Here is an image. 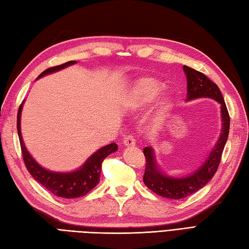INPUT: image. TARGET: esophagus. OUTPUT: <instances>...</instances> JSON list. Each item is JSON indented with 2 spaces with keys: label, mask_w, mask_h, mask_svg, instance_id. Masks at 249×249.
<instances>
[{
  "label": "esophagus",
  "mask_w": 249,
  "mask_h": 249,
  "mask_svg": "<svg viewBox=\"0 0 249 249\" xmlns=\"http://www.w3.org/2000/svg\"><path fill=\"white\" fill-rule=\"evenodd\" d=\"M124 145L126 147H131V146H135V139L133 135H126L124 141Z\"/></svg>",
  "instance_id": "1"
}]
</instances>
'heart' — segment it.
<instances>
[{
    "label": "heart",
    "mask_w": 249,
    "mask_h": 249,
    "mask_svg": "<svg viewBox=\"0 0 249 249\" xmlns=\"http://www.w3.org/2000/svg\"><path fill=\"white\" fill-rule=\"evenodd\" d=\"M161 89L162 86L157 80L153 78H141L129 91L125 102L131 107H138V106L149 104L157 98ZM170 107L171 104L167 101L161 104L158 110H157L155 117L156 124H160L162 117L165 115V113H167Z\"/></svg>",
    "instance_id": "obj_1"
}]
</instances>
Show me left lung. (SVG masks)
<instances>
[{"label":"left lung","instance_id":"obj_1","mask_svg":"<svg viewBox=\"0 0 249 249\" xmlns=\"http://www.w3.org/2000/svg\"><path fill=\"white\" fill-rule=\"evenodd\" d=\"M182 70L187 77V101L199 98H211L215 100L220 104L222 126L219 139L205 161L196 170L181 176L165 174L157 164L154 149L151 147L144 148L143 153L146 158V167L143 177L144 184L158 196L174 200L184 199L195 194L213 178L220 163L221 155L230 129V116L218 86L199 71L187 65H184Z\"/></svg>","mask_w":249,"mask_h":249}]
</instances>
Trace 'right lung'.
I'll use <instances>...</instances> for the list:
<instances>
[{
  "label": "right lung",
  "mask_w": 249,
  "mask_h": 249,
  "mask_svg": "<svg viewBox=\"0 0 249 249\" xmlns=\"http://www.w3.org/2000/svg\"><path fill=\"white\" fill-rule=\"evenodd\" d=\"M76 63V61H69L67 63H63L58 67H53L40 74L37 79L43 77L45 75L50 73L57 72V71L62 70ZM23 103L19 106L18 115H17V130L18 136L20 141V146H21L22 157L25 167L29 171V173L32 175L33 178L39 182L40 185L45 187L48 191L52 192L53 195L65 197V199H74V197H79L87 195L90 190H92L94 187L99 184L100 176H101V166L102 162L109 156L111 153H115L118 149L117 144L111 143L106 145L99 150H96L94 154L91 155L85 163L78 167L76 171L73 172H53L45 169L42 165H39L35 161L32 156L30 155L28 149L25 148L21 129H20V119H21V110Z\"/></svg>",
  "instance_id": "right-lung-1"
}]
</instances>
